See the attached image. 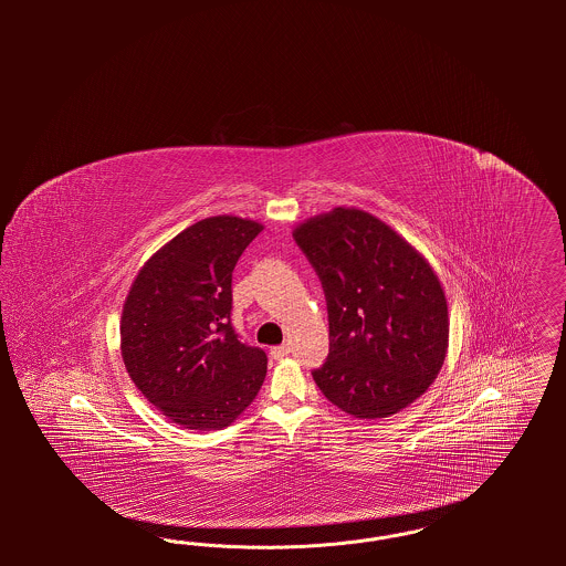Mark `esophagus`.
<instances>
[{
  "label": "esophagus",
  "instance_id": "esophagus-1",
  "mask_svg": "<svg viewBox=\"0 0 566 566\" xmlns=\"http://www.w3.org/2000/svg\"><path fill=\"white\" fill-rule=\"evenodd\" d=\"M270 354L273 356V358H277V360H280V358H284V356H289V354H291V346H289V344H282V346H273V348L270 350Z\"/></svg>",
  "mask_w": 566,
  "mask_h": 566
}]
</instances>
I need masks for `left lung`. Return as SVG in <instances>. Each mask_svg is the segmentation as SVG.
Segmentation results:
<instances>
[{
	"label": "left lung",
	"mask_w": 566,
	"mask_h": 566,
	"mask_svg": "<svg viewBox=\"0 0 566 566\" xmlns=\"http://www.w3.org/2000/svg\"><path fill=\"white\" fill-rule=\"evenodd\" d=\"M323 282L328 356L312 376L354 418H388L424 395L450 337L448 301L427 259L376 216L335 208L293 231Z\"/></svg>",
	"instance_id": "left-lung-1"
}]
</instances>
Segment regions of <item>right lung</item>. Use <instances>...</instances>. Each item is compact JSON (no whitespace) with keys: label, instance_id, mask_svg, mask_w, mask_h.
Listing matches in <instances>:
<instances>
[{"label":"right lung","instance_id":"add662e5","mask_svg":"<svg viewBox=\"0 0 566 566\" xmlns=\"http://www.w3.org/2000/svg\"><path fill=\"white\" fill-rule=\"evenodd\" d=\"M261 222L199 220L135 275L120 316V352L137 390L190 431L229 427L259 395L268 354L231 326V277Z\"/></svg>","mask_w":566,"mask_h":566}]
</instances>
